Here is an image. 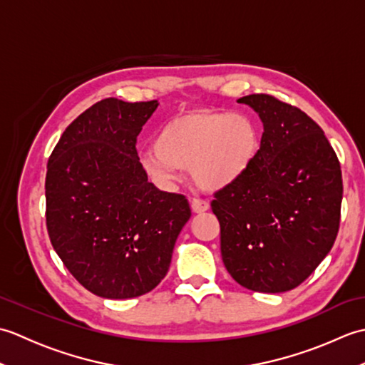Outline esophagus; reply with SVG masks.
I'll use <instances>...</instances> for the list:
<instances>
[{
  "label": "esophagus",
  "instance_id": "1",
  "mask_svg": "<svg viewBox=\"0 0 365 365\" xmlns=\"http://www.w3.org/2000/svg\"><path fill=\"white\" fill-rule=\"evenodd\" d=\"M208 208H210V205H208L207 200L197 199V197L191 199V210L195 213H204L208 210Z\"/></svg>",
  "mask_w": 365,
  "mask_h": 365
}]
</instances>
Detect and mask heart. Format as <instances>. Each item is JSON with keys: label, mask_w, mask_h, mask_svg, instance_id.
Wrapping results in <instances>:
<instances>
[{"label": "heart", "mask_w": 365, "mask_h": 365, "mask_svg": "<svg viewBox=\"0 0 365 365\" xmlns=\"http://www.w3.org/2000/svg\"><path fill=\"white\" fill-rule=\"evenodd\" d=\"M260 150L255 123L246 115L197 110L177 115L163 125L141 163L155 182L170 185L191 169L204 191H221L237 183L254 165Z\"/></svg>", "instance_id": "heart-1"}]
</instances>
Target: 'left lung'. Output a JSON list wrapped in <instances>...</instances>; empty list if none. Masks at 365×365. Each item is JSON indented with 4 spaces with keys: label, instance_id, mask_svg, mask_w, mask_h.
<instances>
[{
    "label": "left lung",
    "instance_id": "1",
    "mask_svg": "<svg viewBox=\"0 0 365 365\" xmlns=\"http://www.w3.org/2000/svg\"><path fill=\"white\" fill-rule=\"evenodd\" d=\"M263 122L251 169L215 192L221 255L246 289L282 293L298 287L336 242L342 170L322 127L299 108L269 94L238 98Z\"/></svg>",
    "mask_w": 365,
    "mask_h": 365
}]
</instances>
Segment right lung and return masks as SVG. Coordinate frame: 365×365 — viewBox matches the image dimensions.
Here are the masks:
<instances>
[{
	"mask_svg": "<svg viewBox=\"0 0 365 365\" xmlns=\"http://www.w3.org/2000/svg\"><path fill=\"white\" fill-rule=\"evenodd\" d=\"M157 100L105 98L81 113L50 155L46 230L84 289L125 299L153 290L191 216L188 199L147 182L136 139Z\"/></svg>",
	"mask_w": 365,
	"mask_h": 365,
	"instance_id": "1",
	"label": "right lung"
}]
</instances>
